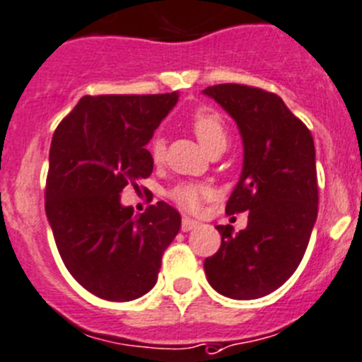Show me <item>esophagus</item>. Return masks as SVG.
Segmentation results:
<instances>
[{
  "label": "esophagus",
  "instance_id": "esophagus-1",
  "mask_svg": "<svg viewBox=\"0 0 362 362\" xmlns=\"http://www.w3.org/2000/svg\"><path fill=\"white\" fill-rule=\"evenodd\" d=\"M196 226H199V221L191 219V217H184V219H182V231H191L194 230Z\"/></svg>",
  "mask_w": 362,
  "mask_h": 362
}]
</instances>
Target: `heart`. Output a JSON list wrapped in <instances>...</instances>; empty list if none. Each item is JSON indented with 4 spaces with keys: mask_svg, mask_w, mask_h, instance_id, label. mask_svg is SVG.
I'll list each match as a JSON object with an SVG mask.
<instances>
[{
    "mask_svg": "<svg viewBox=\"0 0 362 362\" xmlns=\"http://www.w3.org/2000/svg\"><path fill=\"white\" fill-rule=\"evenodd\" d=\"M191 127L194 131L196 138L202 143L203 148L209 152L212 146L221 145L228 141V132L224 127L219 115L212 110H198L191 117ZM150 157L153 163H160L164 157V139L159 134L153 136L148 145ZM170 199H173L180 209L187 212H198L210 196V187L199 182H182L177 184L170 192Z\"/></svg>",
    "mask_w": 362,
    "mask_h": 362,
    "instance_id": "b5f03b06",
    "label": "heart"
}]
</instances>
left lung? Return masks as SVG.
<instances>
[{"label": "left lung", "instance_id": "obj_1", "mask_svg": "<svg viewBox=\"0 0 362 362\" xmlns=\"http://www.w3.org/2000/svg\"><path fill=\"white\" fill-rule=\"evenodd\" d=\"M235 122L242 173L226 214L249 212L247 228L217 226L221 247L203 263L210 286L230 299L269 296L296 272L318 214L315 143L281 97L245 84L203 90Z\"/></svg>", "mask_w": 362, "mask_h": 362}]
</instances>
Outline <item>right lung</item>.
I'll use <instances>...</instances> for the list:
<instances>
[{
	"label": "right lung",
	"mask_w": 362,
	"mask_h": 362,
	"mask_svg": "<svg viewBox=\"0 0 362 362\" xmlns=\"http://www.w3.org/2000/svg\"><path fill=\"white\" fill-rule=\"evenodd\" d=\"M177 93L83 97L59 122L49 150L45 214L72 278L106 300H134L157 283L163 252L180 230L164 202L132 216L125 185L148 178L146 145Z\"/></svg>",
	"instance_id": "right-lung-1"
}]
</instances>
